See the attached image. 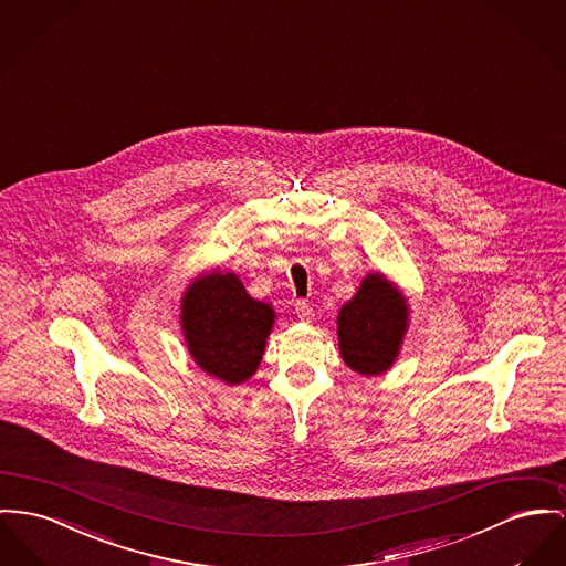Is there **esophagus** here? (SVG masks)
Segmentation results:
<instances>
[{
  "label": "esophagus",
  "instance_id": "34e87169",
  "mask_svg": "<svg viewBox=\"0 0 566 566\" xmlns=\"http://www.w3.org/2000/svg\"><path fill=\"white\" fill-rule=\"evenodd\" d=\"M294 308H296V313H298V317L304 319V322H308L311 317H313V308H311V304L306 301H296L294 304Z\"/></svg>",
  "mask_w": 566,
  "mask_h": 566
}]
</instances>
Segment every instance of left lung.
<instances>
[{"label": "left lung", "instance_id": "1", "mask_svg": "<svg viewBox=\"0 0 566 566\" xmlns=\"http://www.w3.org/2000/svg\"><path fill=\"white\" fill-rule=\"evenodd\" d=\"M339 347L347 367L363 376L384 374L399 354L408 326L406 298L381 276L369 274L339 313Z\"/></svg>", "mask_w": 566, "mask_h": 566}]
</instances>
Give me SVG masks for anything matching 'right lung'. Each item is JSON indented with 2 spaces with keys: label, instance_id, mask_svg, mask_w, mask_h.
Here are the masks:
<instances>
[{
  "label": "right lung",
  "instance_id": "obj_1",
  "mask_svg": "<svg viewBox=\"0 0 566 566\" xmlns=\"http://www.w3.org/2000/svg\"><path fill=\"white\" fill-rule=\"evenodd\" d=\"M272 322L270 304L253 301L231 272L201 276L182 301V328L195 363L227 384L255 374Z\"/></svg>",
  "mask_w": 566,
  "mask_h": 566
}]
</instances>
